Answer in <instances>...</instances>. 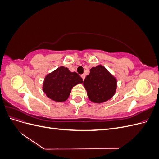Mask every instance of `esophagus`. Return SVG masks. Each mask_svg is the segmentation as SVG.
<instances>
[{
    "label": "esophagus",
    "instance_id": "34e87169",
    "mask_svg": "<svg viewBox=\"0 0 159 159\" xmlns=\"http://www.w3.org/2000/svg\"><path fill=\"white\" fill-rule=\"evenodd\" d=\"M81 78H82L83 80H84V79H85V74H82V75H81Z\"/></svg>",
    "mask_w": 159,
    "mask_h": 159
}]
</instances>
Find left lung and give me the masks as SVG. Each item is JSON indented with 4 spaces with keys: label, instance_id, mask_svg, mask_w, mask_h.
Here are the masks:
<instances>
[{
    "label": "left lung",
    "instance_id": "left-lung-1",
    "mask_svg": "<svg viewBox=\"0 0 159 159\" xmlns=\"http://www.w3.org/2000/svg\"><path fill=\"white\" fill-rule=\"evenodd\" d=\"M89 99L95 103H102L113 98L116 92L117 80L102 65L90 69V73L84 81Z\"/></svg>",
    "mask_w": 159,
    "mask_h": 159
}]
</instances>
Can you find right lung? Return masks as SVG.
<instances>
[{"instance_id":"obj_1","label":"right lung","mask_w":159,"mask_h":159,"mask_svg":"<svg viewBox=\"0 0 159 159\" xmlns=\"http://www.w3.org/2000/svg\"><path fill=\"white\" fill-rule=\"evenodd\" d=\"M83 79L68 68L60 66L47 74L42 85V90L46 96L56 102H64L68 99L71 88L82 84Z\"/></svg>"}]
</instances>
